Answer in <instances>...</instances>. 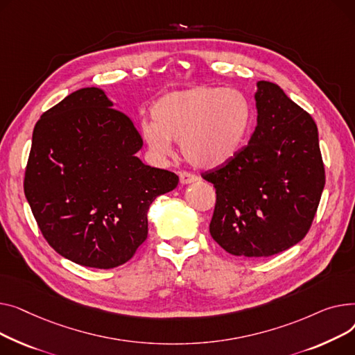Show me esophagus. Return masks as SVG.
Returning <instances> with one entry per match:
<instances>
[{
    "label": "esophagus",
    "instance_id": "esophagus-1",
    "mask_svg": "<svg viewBox=\"0 0 355 355\" xmlns=\"http://www.w3.org/2000/svg\"><path fill=\"white\" fill-rule=\"evenodd\" d=\"M179 179H180V183H182V184H191V183L199 180V178H198L196 175L189 173V172H180Z\"/></svg>",
    "mask_w": 355,
    "mask_h": 355
}]
</instances>
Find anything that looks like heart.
Listing matches in <instances>:
<instances>
[{
    "label": "heart",
    "mask_w": 355,
    "mask_h": 355,
    "mask_svg": "<svg viewBox=\"0 0 355 355\" xmlns=\"http://www.w3.org/2000/svg\"><path fill=\"white\" fill-rule=\"evenodd\" d=\"M251 116V104L239 90L195 86L160 97L152 107L153 121H143L140 135L159 159L171 156L172 141H180L191 164L216 169L241 149Z\"/></svg>",
    "instance_id": "obj_1"
}]
</instances>
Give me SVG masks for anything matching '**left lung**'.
<instances>
[{
	"mask_svg": "<svg viewBox=\"0 0 355 355\" xmlns=\"http://www.w3.org/2000/svg\"><path fill=\"white\" fill-rule=\"evenodd\" d=\"M257 128L222 168L203 173L216 189L212 238L242 258L279 254L298 243L325 184L312 117L269 81H257Z\"/></svg>",
	"mask_w": 355,
	"mask_h": 355,
	"instance_id": "obj_1",
	"label": "left lung"
}]
</instances>
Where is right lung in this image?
Masks as SVG:
<instances>
[{
  "label": "right lung",
  "mask_w": 355,
  "mask_h": 355,
  "mask_svg": "<svg viewBox=\"0 0 355 355\" xmlns=\"http://www.w3.org/2000/svg\"><path fill=\"white\" fill-rule=\"evenodd\" d=\"M98 87L80 89L37 121L24 193L50 246L78 265L110 269L148 238L153 200L179 178L144 164L132 120Z\"/></svg>",
  "instance_id": "add662e5"
}]
</instances>
